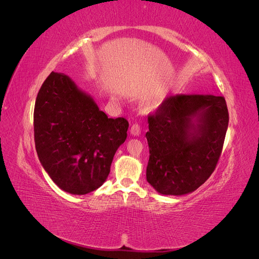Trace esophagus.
Masks as SVG:
<instances>
[{"label": "esophagus", "mask_w": 259, "mask_h": 259, "mask_svg": "<svg viewBox=\"0 0 259 259\" xmlns=\"http://www.w3.org/2000/svg\"><path fill=\"white\" fill-rule=\"evenodd\" d=\"M140 131H142V128H140V126L138 124H133L132 127H131V134L133 136H139L140 134Z\"/></svg>", "instance_id": "1"}]
</instances>
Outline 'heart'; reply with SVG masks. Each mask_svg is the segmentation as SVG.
<instances>
[{
    "instance_id": "heart-1",
    "label": "heart",
    "mask_w": 259,
    "mask_h": 259,
    "mask_svg": "<svg viewBox=\"0 0 259 259\" xmlns=\"http://www.w3.org/2000/svg\"><path fill=\"white\" fill-rule=\"evenodd\" d=\"M161 103V97L160 96H155V97H152L150 99H148L146 103L144 104V111L145 112H150L152 111L153 109H155L156 107H158Z\"/></svg>"
}]
</instances>
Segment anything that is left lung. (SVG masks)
I'll return each instance as SVG.
<instances>
[{"mask_svg":"<svg viewBox=\"0 0 259 259\" xmlns=\"http://www.w3.org/2000/svg\"><path fill=\"white\" fill-rule=\"evenodd\" d=\"M228 122L222 96L167 97L148 116L147 182L164 195L197 190L216 167Z\"/></svg>","mask_w":259,"mask_h":259,"instance_id":"1","label":"left lung"}]
</instances>
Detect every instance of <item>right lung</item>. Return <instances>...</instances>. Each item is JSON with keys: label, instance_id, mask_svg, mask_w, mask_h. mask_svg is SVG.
<instances>
[{"label": "right lung", "instance_id": "right-lung-1", "mask_svg": "<svg viewBox=\"0 0 259 259\" xmlns=\"http://www.w3.org/2000/svg\"><path fill=\"white\" fill-rule=\"evenodd\" d=\"M34 142L42 166L61 190L86 194L103 185L127 137L124 117L109 119L64 73L52 72L34 106Z\"/></svg>", "mask_w": 259, "mask_h": 259}]
</instances>
